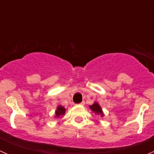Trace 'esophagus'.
Returning <instances> with one entry per match:
<instances>
[{"mask_svg": "<svg viewBox=\"0 0 154 154\" xmlns=\"http://www.w3.org/2000/svg\"><path fill=\"white\" fill-rule=\"evenodd\" d=\"M85 104V102L84 101H83V102H81V103H80V105H82V106H83V105Z\"/></svg>", "mask_w": 154, "mask_h": 154, "instance_id": "esophagus-1", "label": "esophagus"}]
</instances>
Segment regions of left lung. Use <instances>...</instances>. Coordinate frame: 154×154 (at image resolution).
<instances>
[{
    "mask_svg": "<svg viewBox=\"0 0 154 154\" xmlns=\"http://www.w3.org/2000/svg\"><path fill=\"white\" fill-rule=\"evenodd\" d=\"M90 109H91L93 112H94L97 113L98 115L99 114L101 115V116H103V112H102L101 108H100V106H99L98 103H94V104L90 106Z\"/></svg>",
    "mask_w": 154,
    "mask_h": 154,
    "instance_id": "obj_1",
    "label": "left lung"
}]
</instances>
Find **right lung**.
<instances>
[{"label": "right lung", "mask_w": 154, "mask_h": 154, "mask_svg": "<svg viewBox=\"0 0 154 154\" xmlns=\"http://www.w3.org/2000/svg\"><path fill=\"white\" fill-rule=\"evenodd\" d=\"M65 112H66V109H65L64 107L62 106H59L57 107V111H56V117H60V116L64 115Z\"/></svg>", "instance_id": "obj_1"}]
</instances>
